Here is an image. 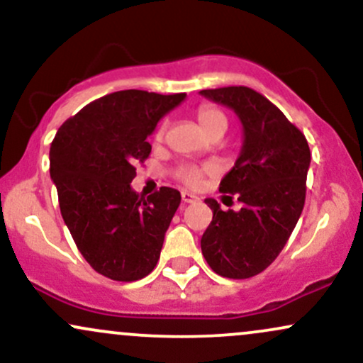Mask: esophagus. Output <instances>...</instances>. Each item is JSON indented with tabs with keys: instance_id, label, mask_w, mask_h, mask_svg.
I'll return each mask as SVG.
<instances>
[{
	"instance_id": "obj_1",
	"label": "esophagus",
	"mask_w": 363,
	"mask_h": 363,
	"mask_svg": "<svg viewBox=\"0 0 363 363\" xmlns=\"http://www.w3.org/2000/svg\"><path fill=\"white\" fill-rule=\"evenodd\" d=\"M181 198H182V201H184V203H193V201H196V199H198L194 194L187 193V191H182Z\"/></svg>"
}]
</instances>
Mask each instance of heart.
Here are the masks:
<instances>
[{"instance_id":"obj_1","label":"heart","mask_w":363,"mask_h":363,"mask_svg":"<svg viewBox=\"0 0 363 363\" xmlns=\"http://www.w3.org/2000/svg\"><path fill=\"white\" fill-rule=\"evenodd\" d=\"M198 121H199V126L203 128V131H205L206 135L215 128H227V118L223 116V112L211 106L199 107ZM164 131H165V126H162L160 131H158V138L164 135ZM176 177L182 182V184L196 187L199 182H201L203 170L198 167H193V165H182L181 169H177Z\"/></svg>"}]
</instances>
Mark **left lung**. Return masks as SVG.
Masks as SVG:
<instances>
[{
	"instance_id": "1",
	"label": "left lung",
	"mask_w": 363,
	"mask_h": 363,
	"mask_svg": "<svg viewBox=\"0 0 363 363\" xmlns=\"http://www.w3.org/2000/svg\"><path fill=\"white\" fill-rule=\"evenodd\" d=\"M199 94L234 111L242 124V148L220 182V191L237 194L242 208L223 211L215 199H205L213 220L201 237L203 256L220 277H256L277 259L301 218L309 145L301 129L256 90L223 86Z\"/></svg>"
}]
</instances>
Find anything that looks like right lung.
I'll list each match as a JSON object with an SVG mask.
<instances>
[{"mask_svg": "<svg viewBox=\"0 0 363 363\" xmlns=\"http://www.w3.org/2000/svg\"><path fill=\"white\" fill-rule=\"evenodd\" d=\"M186 99L121 90L90 102L62 123L51 143V179L62 220L78 251L97 273L135 281L153 272L181 203L172 187L140 199L136 164L147 160V138Z\"/></svg>", "mask_w": 363, "mask_h": 363, "instance_id": "obj_1", "label": "right lung"}]
</instances>
